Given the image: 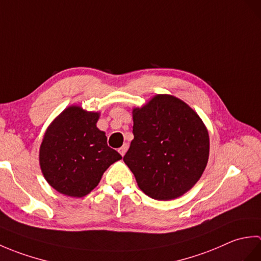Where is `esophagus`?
<instances>
[{
	"mask_svg": "<svg viewBox=\"0 0 261 261\" xmlns=\"http://www.w3.org/2000/svg\"><path fill=\"white\" fill-rule=\"evenodd\" d=\"M126 150H127V145H123V146H122L121 148H119V152L121 153V156H122V157L124 156L125 152H126Z\"/></svg>",
	"mask_w": 261,
	"mask_h": 261,
	"instance_id": "1",
	"label": "esophagus"
}]
</instances>
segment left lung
<instances>
[{"label": "left lung", "instance_id": "1", "mask_svg": "<svg viewBox=\"0 0 261 261\" xmlns=\"http://www.w3.org/2000/svg\"><path fill=\"white\" fill-rule=\"evenodd\" d=\"M134 140L123 157L140 190L159 201L181 196L206 167V126L181 99L158 94L132 111Z\"/></svg>", "mask_w": 261, "mask_h": 261}]
</instances>
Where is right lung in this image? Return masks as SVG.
I'll return each mask as SVG.
<instances>
[{
    "instance_id": "obj_1",
    "label": "right lung",
    "mask_w": 261,
    "mask_h": 261,
    "mask_svg": "<svg viewBox=\"0 0 261 261\" xmlns=\"http://www.w3.org/2000/svg\"><path fill=\"white\" fill-rule=\"evenodd\" d=\"M98 112L77 105L64 110L48 126L39 151V163L48 184L71 197H83L95 188L102 175L122 157L108 146L98 130Z\"/></svg>"
}]
</instances>
